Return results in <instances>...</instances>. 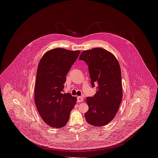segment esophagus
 Here are the masks:
<instances>
[{
    "label": "esophagus",
    "mask_w": 158,
    "mask_h": 158,
    "mask_svg": "<svg viewBox=\"0 0 158 158\" xmlns=\"http://www.w3.org/2000/svg\"><path fill=\"white\" fill-rule=\"evenodd\" d=\"M83 99L82 97H77V102H82Z\"/></svg>",
    "instance_id": "obj_1"
}]
</instances>
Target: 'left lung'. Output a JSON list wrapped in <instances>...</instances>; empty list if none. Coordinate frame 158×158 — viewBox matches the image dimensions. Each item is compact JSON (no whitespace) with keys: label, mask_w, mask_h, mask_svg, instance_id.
<instances>
[{"label":"left lung","mask_w":158,"mask_h":158,"mask_svg":"<svg viewBox=\"0 0 158 158\" xmlns=\"http://www.w3.org/2000/svg\"><path fill=\"white\" fill-rule=\"evenodd\" d=\"M79 60L88 65L92 86L98 85L94 97L85 99L89 106L85 119L90 125L104 126L114 119L122 101L120 64L113 53L102 48L83 51Z\"/></svg>","instance_id":"left-lung-1"}]
</instances>
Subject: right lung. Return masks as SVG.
<instances>
[{"instance_id":"obj_1","label":"right lung","mask_w":158,"mask_h":158,"mask_svg":"<svg viewBox=\"0 0 158 158\" xmlns=\"http://www.w3.org/2000/svg\"><path fill=\"white\" fill-rule=\"evenodd\" d=\"M80 51L53 48L43 56L38 66L34 101L45 123L55 128L64 127L76 104L77 98L63 94L66 76Z\"/></svg>"}]
</instances>
